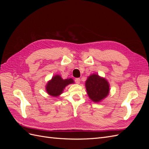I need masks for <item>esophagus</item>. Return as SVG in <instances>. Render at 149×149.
<instances>
[{
  "mask_svg": "<svg viewBox=\"0 0 149 149\" xmlns=\"http://www.w3.org/2000/svg\"><path fill=\"white\" fill-rule=\"evenodd\" d=\"M75 82H76V83L79 84L80 83V79L79 78H76L75 79Z\"/></svg>",
  "mask_w": 149,
  "mask_h": 149,
  "instance_id": "obj_1",
  "label": "esophagus"
}]
</instances>
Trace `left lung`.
<instances>
[{
    "instance_id": "1",
    "label": "left lung",
    "mask_w": 149,
    "mask_h": 149,
    "mask_svg": "<svg viewBox=\"0 0 149 149\" xmlns=\"http://www.w3.org/2000/svg\"><path fill=\"white\" fill-rule=\"evenodd\" d=\"M108 81L97 74H92L88 76L85 82L87 94L94 102H100L109 95L110 91Z\"/></svg>"
}]
</instances>
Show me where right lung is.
I'll list each match as a JSON object with an SVG mask.
<instances>
[{"label":"right lung","instance_id":"add662e5","mask_svg":"<svg viewBox=\"0 0 149 149\" xmlns=\"http://www.w3.org/2000/svg\"><path fill=\"white\" fill-rule=\"evenodd\" d=\"M73 83H74V81L72 78L63 79L60 74H56L47 83L46 91L49 96L58 97L63 93L66 86Z\"/></svg>","mask_w":149,"mask_h":149}]
</instances>
